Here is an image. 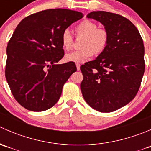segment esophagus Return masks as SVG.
Instances as JSON below:
<instances>
[{
	"label": "esophagus",
	"mask_w": 151,
	"mask_h": 151,
	"mask_svg": "<svg viewBox=\"0 0 151 151\" xmlns=\"http://www.w3.org/2000/svg\"><path fill=\"white\" fill-rule=\"evenodd\" d=\"M76 66H77V69L79 71V70L80 69V63H76Z\"/></svg>",
	"instance_id": "obj_1"
}]
</instances>
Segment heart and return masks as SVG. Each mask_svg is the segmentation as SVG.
I'll return each mask as SVG.
<instances>
[{
  "label": "heart",
  "instance_id": "heart-1",
  "mask_svg": "<svg viewBox=\"0 0 151 151\" xmlns=\"http://www.w3.org/2000/svg\"><path fill=\"white\" fill-rule=\"evenodd\" d=\"M76 37H83L81 42L83 49L67 54V61L82 63L91 58L93 53L99 55L106 50L109 43V33L104 28H98L96 22L85 19L76 26ZM63 50L70 51L74 47V38L68 30H63L61 35Z\"/></svg>",
  "mask_w": 151,
  "mask_h": 151
}]
</instances>
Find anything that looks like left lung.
I'll list each match as a JSON object with an SVG mask.
<instances>
[{
  "label": "left lung",
  "mask_w": 151,
  "mask_h": 151,
  "mask_svg": "<svg viewBox=\"0 0 151 151\" xmlns=\"http://www.w3.org/2000/svg\"><path fill=\"white\" fill-rule=\"evenodd\" d=\"M109 33L106 50L80 66L82 94L96 110L111 112L129 104L140 87L145 71L143 41L130 20L118 14L98 11L88 14Z\"/></svg>",
  "instance_id": "obj_1"
}]
</instances>
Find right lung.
Segmentation results:
<instances>
[{"mask_svg": "<svg viewBox=\"0 0 151 151\" xmlns=\"http://www.w3.org/2000/svg\"><path fill=\"white\" fill-rule=\"evenodd\" d=\"M81 12L47 9L24 18L7 45L5 75L16 101L25 109L42 112L60 99L63 85L77 71L74 62L56 63L64 56L61 35Z\"/></svg>", "mask_w": 151, "mask_h": 151, "instance_id": "add662e5", "label": "right lung"}]
</instances>
